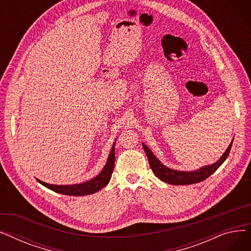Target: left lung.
Returning a JSON list of instances; mask_svg holds the SVG:
<instances>
[{
  "label": "left lung",
  "instance_id": "left-lung-1",
  "mask_svg": "<svg viewBox=\"0 0 251 251\" xmlns=\"http://www.w3.org/2000/svg\"><path fill=\"white\" fill-rule=\"evenodd\" d=\"M233 140L234 138L232 139V142L230 143V146L228 147L225 153L221 156V159L218 162H216L215 164L210 166L202 167L197 171H192V172H182V171H176V170L167 168L156 159V157L153 155V153L151 152V151L146 146V144L142 143V147L144 149V151L147 153L150 167L156 177H159L162 181L166 183L172 184V185H188V184L201 182L205 180L207 177H209L214 172H216L218 168L225 162L228 157L232 148Z\"/></svg>",
  "mask_w": 251,
  "mask_h": 251
}]
</instances>
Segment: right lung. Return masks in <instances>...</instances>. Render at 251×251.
I'll return each mask as SVG.
<instances>
[{"mask_svg":"<svg viewBox=\"0 0 251 251\" xmlns=\"http://www.w3.org/2000/svg\"><path fill=\"white\" fill-rule=\"evenodd\" d=\"M114 165H115V143L110 151L107 164H105V166L103 167L101 172L94 179L81 184H74V185H51V184L45 183L38 179L36 180L47 188L61 194L74 195V196L87 195V194L95 193L107 185L109 181L111 180L113 171H114Z\"/></svg>","mask_w":251,"mask_h":251,"instance_id":"add662e5","label":"right lung"}]
</instances>
